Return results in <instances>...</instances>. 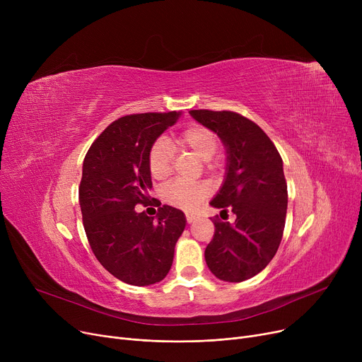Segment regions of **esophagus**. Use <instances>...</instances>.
<instances>
[{
  "label": "esophagus",
  "mask_w": 362,
  "mask_h": 362,
  "mask_svg": "<svg viewBox=\"0 0 362 362\" xmlns=\"http://www.w3.org/2000/svg\"><path fill=\"white\" fill-rule=\"evenodd\" d=\"M198 217L195 216V214H186V221L189 223V224H191V223H194L195 220H197Z\"/></svg>",
  "instance_id": "obj_1"
}]
</instances>
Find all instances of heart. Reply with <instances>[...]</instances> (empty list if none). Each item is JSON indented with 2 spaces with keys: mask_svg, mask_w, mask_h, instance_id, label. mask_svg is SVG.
<instances>
[{
  "mask_svg": "<svg viewBox=\"0 0 362 362\" xmlns=\"http://www.w3.org/2000/svg\"><path fill=\"white\" fill-rule=\"evenodd\" d=\"M177 144L194 151L202 160H210L217 151L218 142L214 133L202 124H191L185 127L177 136ZM148 168L151 176L163 180L171 173L173 160L171 148L165 139H158L148 149ZM210 194V186L201 182L175 180L163 189V199L185 211H192Z\"/></svg>",
  "mask_w": 362,
  "mask_h": 362,
  "instance_id": "obj_1",
  "label": "heart"
}]
</instances>
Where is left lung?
<instances>
[{
    "label": "left lung",
    "instance_id": "obj_1",
    "mask_svg": "<svg viewBox=\"0 0 362 362\" xmlns=\"http://www.w3.org/2000/svg\"><path fill=\"white\" fill-rule=\"evenodd\" d=\"M226 146V177L210 202L233 223L214 218L216 232L205 248L211 273L239 283L262 272L281 242L288 210V185L277 148L252 120L233 111L191 110Z\"/></svg>",
    "mask_w": 362,
    "mask_h": 362
}]
</instances>
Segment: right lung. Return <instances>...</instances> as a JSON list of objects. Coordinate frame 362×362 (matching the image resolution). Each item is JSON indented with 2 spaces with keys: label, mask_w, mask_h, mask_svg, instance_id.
Listing matches in <instances>:
<instances>
[{
  "label": "right lung",
  "mask_w": 362,
  "mask_h": 362,
  "mask_svg": "<svg viewBox=\"0 0 362 362\" xmlns=\"http://www.w3.org/2000/svg\"><path fill=\"white\" fill-rule=\"evenodd\" d=\"M180 112L130 114L112 122L83 160L79 202L92 252L103 267L133 286L161 281L171 269L185 214L170 205L157 217L138 213L152 187L148 149Z\"/></svg>",
  "instance_id": "add662e5"
}]
</instances>
